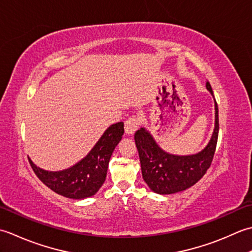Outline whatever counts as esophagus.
Masks as SVG:
<instances>
[{
	"mask_svg": "<svg viewBox=\"0 0 252 252\" xmlns=\"http://www.w3.org/2000/svg\"><path fill=\"white\" fill-rule=\"evenodd\" d=\"M140 126V119L138 116L132 115L129 119H127L125 122V131L128 135H131V133L135 132L138 128Z\"/></svg>",
	"mask_w": 252,
	"mask_h": 252,
	"instance_id": "esophagus-1",
	"label": "esophagus"
}]
</instances>
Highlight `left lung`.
<instances>
[{
  "label": "left lung",
  "mask_w": 252,
  "mask_h": 252,
  "mask_svg": "<svg viewBox=\"0 0 252 252\" xmlns=\"http://www.w3.org/2000/svg\"><path fill=\"white\" fill-rule=\"evenodd\" d=\"M207 89L213 91L208 81ZM215 102V126L211 139L203 150L191 156L169 155L158 147L151 133L140 128L135 133L143 181L152 191L171 194L193 186L207 173L213 160L219 137V109Z\"/></svg>",
  "instance_id": "1"
}]
</instances>
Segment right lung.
I'll list each match as a JSON object with an SVG mask.
<instances>
[{"instance_id":"obj_1","label":"right lung","mask_w":252,"mask_h":252,"mask_svg":"<svg viewBox=\"0 0 252 252\" xmlns=\"http://www.w3.org/2000/svg\"><path fill=\"white\" fill-rule=\"evenodd\" d=\"M123 135L124 123L111 125L83 160L64 171H44L28 160L35 175L51 190L66 198L85 199L95 194L105 182L111 156Z\"/></svg>"}]
</instances>
